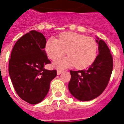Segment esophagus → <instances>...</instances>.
Returning <instances> with one entry per match:
<instances>
[{
  "label": "esophagus",
  "instance_id": "34e87169",
  "mask_svg": "<svg viewBox=\"0 0 124 124\" xmlns=\"http://www.w3.org/2000/svg\"><path fill=\"white\" fill-rule=\"evenodd\" d=\"M63 70H60V69H59V70H57V75H60V74H61V73L62 72H63Z\"/></svg>",
  "mask_w": 124,
  "mask_h": 124
}]
</instances>
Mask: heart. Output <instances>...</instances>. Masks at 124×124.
<instances>
[{
  "instance_id": "obj_1",
  "label": "heart",
  "mask_w": 124,
  "mask_h": 124,
  "mask_svg": "<svg viewBox=\"0 0 124 124\" xmlns=\"http://www.w3.org/2000/svg\"><path fill=\"white\" fill-rule=\"evenodd\" d=\"M97 49V44L93 38L75 32L61 34L58 40L49 39L46 46L47 54L52 60L60 59L67 51V57L58 60L54 63L58 68L74 65L78 69L87 68L96 59Z\"/></svg>"
}]
</instances>
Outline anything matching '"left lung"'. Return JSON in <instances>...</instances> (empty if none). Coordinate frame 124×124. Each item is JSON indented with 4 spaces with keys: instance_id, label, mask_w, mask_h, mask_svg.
Returning a JSON list of instances; mask_svg holds the SVG:
<instances>
[{
    "instance_id": "obj_1",
    "label": "left lung",
    "mask_w": 124,
    "mask_h": 124,
    "mask_svg": "<svg viewBox=\"0 0 124 124\" xmlns=\"http://www.w3.org/2000/svg\"><path fill=\"white\" fill-rule=\"evenodd\" d=\"M99 54L87 69L70 70L69 90L81 101H89L99 97L108 85L113 69V59L108 46L97 37Z\"/></svg>"
}]
</instances>
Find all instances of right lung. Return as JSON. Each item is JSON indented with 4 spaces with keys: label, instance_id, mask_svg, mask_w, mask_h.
<instances>
[{
    "label": "right lung",
    "instance_id": "obj_1",
    "mask_svg": "<svg viewBox=\"0 0 124 124\" xmlns=\"http://www.w3.org/2000/svg\"><path fill=\"white\" fill-rule=\"evenodd\" d=\"M46 39L42 33L31 31L19 39L12 50L8 73L20 98L37 104L46 97L56 70L44 68L50 61L46 53Z\"/></svg>",
    "mask_w": 124,
    "mask_h": 124
}]
</instances>
